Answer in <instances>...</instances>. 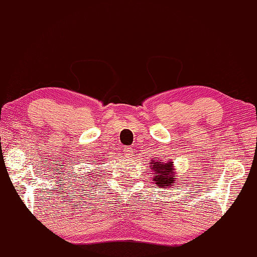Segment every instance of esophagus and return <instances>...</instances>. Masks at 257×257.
<instances>
[{
	"instance_id": "esophagus-1",
	"label": "esophagus",
	"mask_w": 257,
	"mask_h": 257,
	"mask_svg": "<svg viewBox=\"0 0 257 257\" xmlns=\"http://www.w3.org/2000/svg\"><path fill=\"white\" fill-rule=\"evenodd\" d=\"M124 154H125V156H132V155H133L132 147H125L124 148Z\"/></svg>"
}]
</instances>
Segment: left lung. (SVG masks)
<instances>
[{
  "instance_id": "1",
  "label": "left lung",
  "mask_w": 257,
  "mask_h": 257,
  "mask_svg": "<svg viewBox=\"0 0 257 257\" xmlns=\"http://www.w3.org/2000/svg\"><path fill=\"white\" fill-rule=\"evenodd\" d=\"M153 166H150L154 170V178L153 180L157 184L158 187L164 189V187L173 186L175 183V172H173V168L171 162L164 163V162H154Z\"/></svg>"
}]
</instances>
